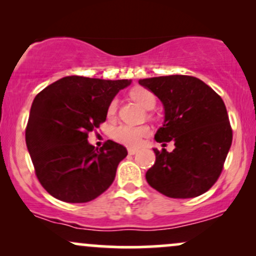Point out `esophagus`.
I'll use <instances>...</instances> for the list:
<instances>
[{"label":"esophagus","mask_w":256,"mask_h":256,"mask_svg":"<svg viewBox=\"0 0 256 256\" xmlns=\"http://www.w3.org/2000/svg\"><path fill=\"white\" fill-rule=\"evenodd\" d=\"M137 149H134V148H130L128 149V154L130 155H134V154H137Z\"/></svg>","instance_id":"obj_1"}]
</instances>
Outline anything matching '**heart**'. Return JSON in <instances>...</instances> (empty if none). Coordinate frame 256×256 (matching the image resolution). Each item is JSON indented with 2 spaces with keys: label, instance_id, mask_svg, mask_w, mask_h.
Wrapping results in <instances>:
<instances>
[{
  "label": "heart",
  "instance_id": "b5f03b06",
  "mask_svg": "<svg viewBox=\"0 0 256 256\" xmlns=\"http://www.w3.org/2000/svg\"><path fill=\"white\" fill-rule=\"evenodd\" d=\"M130 96L132 100H134L146 110H152L156 104L155 95L146 88H134L130 91ZM116 110H118V100L113 98L108 104V116H116ZM150 132L152 130L148 125H120L112 131V137L120 144L131 146V148H137V146L142 144L143 140L150 134Z\"/></svg>",
  "mask_w": 256,
  "mask_h": 256
}]
</instances>
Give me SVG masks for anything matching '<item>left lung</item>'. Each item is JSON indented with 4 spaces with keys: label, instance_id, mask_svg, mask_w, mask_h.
I'll return each instance as SVG.
<instances>
[{
    "label": "left lung",
    "instance_id": "left-lung-1",
    "mask_svg": "<svg viewBox=\"0 0 256 256\" xmlns=\"http://www.w3.org/2000/svg\"><path fill=\"white\" fill-rule=\"evenodd\" d=\"M165 107V122L155 140L174 142L172 152H155V164L146 173L148 184L167 198L202 195L218 180L232 143V128L222 98L192 76L140 79Z\"/></svg>",
    "mask_w": 256,
    "mask_h": 256
}]
</instances>
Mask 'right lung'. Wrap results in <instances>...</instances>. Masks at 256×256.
Instances as JSON below:
<instances>
[{
    "label": "right lung",
    "instance_id": "right-lung-1",
    "mask_svg": "<svg viewBox=\"0 0 256 256\" xmlns=\"http://www.w3.org/2000/svg\"><path fill=\"white\" fill-rule=\"evenodd\" d=\"M130 83L70 76L37 94L26 125V146L37 179L55 198L84 204L113 183L128 150L110 140L98 150L88 137L106 122L110 102Z\"/></svg>",
    "mask_w": 256,
    "mask_h": 256
}]
</instances>
